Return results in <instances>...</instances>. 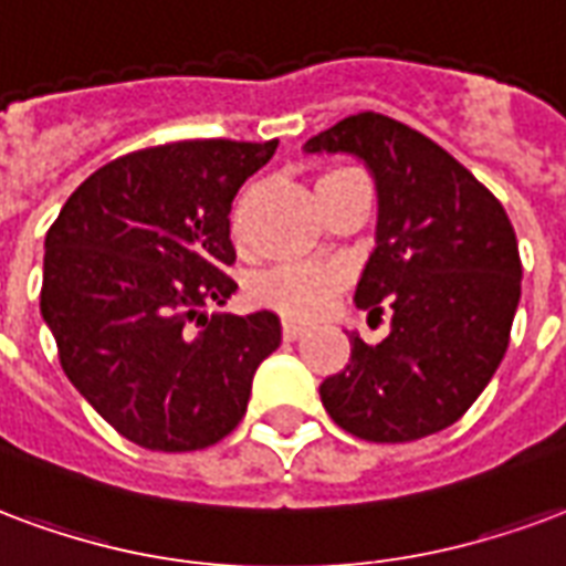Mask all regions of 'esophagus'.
<instances>
[{"instance_id": "obj_1", "label": "esophagus", "mask_w": 566, "mask_h": 566, "mask_svg": "<svg viewBox=\"0 0 566 566\" xmlns=\"http://www.w3.org/2000/svg\"><path fill=\"white\" fill-rule=\"evenodd\" d=\"M303 333H305V326L296 324V321H284L282 324V336L287 338V342H296V338L303 336Z\"/></svg>"}]
</instances>
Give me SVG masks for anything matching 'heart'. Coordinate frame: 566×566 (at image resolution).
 <instances>
[{
  "label": "heart",
  "mask_w": 566,
  "mask_h": 566,
  "mask_svg": "<svg viewBox=\"0 0 566 566\" xmlns=\"http://www.w3.org/2000/svg\"><path fill=\"white\" fill-rule=\"evenodd\" d=\"M333 174H342V170H329L321 179L333 177ZM237 216L240 212H233V224H237ZM342 287H345V275L336 266L282 263L251 282V300L263 308L291 317V321H315L324 315L326 305L333 303V296Z\"/></svg>",
  "instance_id": "1"
}]
</instances>
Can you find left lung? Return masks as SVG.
Wrapping results in <instances>:
<instances>
[{
    "label": "left lung",
    "instance_id": "8db88e82",
    "mask_svg": "<svg viewBox=\"0 0 566 566\" xmlns=\"http://www.w3.org/2000/svg\"><path fill=\"white\" fill-rule=\"evenodd\" d=\"M354 153L378 182V249L357 305L392 326L350 336L347 366L321 384L338 429L371 443L420 441L453 426L510 345L522 294L516 230L501 200L453 155L384 113H357L305 144Z\"/></svg>",
    "mask_w": 566,
    "mask_h": 566
}]
</instances>
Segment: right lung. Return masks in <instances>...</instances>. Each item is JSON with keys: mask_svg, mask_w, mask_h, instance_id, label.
I'll list each match as a JSON object with an SVG mask.
<instances>
[{"mask_svg": "<svg viewBox=\"0 0 566 566\" xmlns=\"http://www.w3.org/2000/svg\"><path fill=\"white\" fill-rule=\"evenodd\" d=\"M275 140H177L83 179L44 242L41 315L62 371L128 441L207 450L245 417L282 345L272 312L203 315L237 291L230 207Z\"/></svg>", "mask_w": 566, "mask_h": 566, "instance_id": "obj_1", "label": "right lung"}]
</instances>
